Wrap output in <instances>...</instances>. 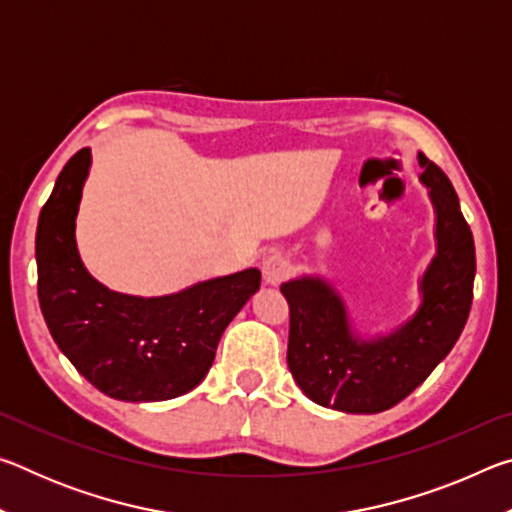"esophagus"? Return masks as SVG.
Wrapping results in <instances>:
<instances>
[{
  "label": "esophagus",
  "instance_id": "34e87169",
  "mask_svg": "<svg viewBox=\"0 0 512 512\" xmlns=\"http://www.w3.org/2000/svg\"><path fill=\"white\" fill-rule=\"evenodd\" d=\"M262 273H264V280L268 284H280L282 280H287L291 273L289 257L282 253H271L262 262Z\"/></svg>",
  "mask_w": 512,
  "mask_h": 512
}]
</instances>
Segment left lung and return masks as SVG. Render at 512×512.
Listing matches in <instances>:
<instances>
[{"label":"left lung","instance_id":"left-lung-1","mask_svg":"<svg viewBox=\"0 0 512 512\" xmlns=\"http://www.w3.org/2000/svg\"><path fill=\"white\" fill-rule=\"evenodd\" d=\"M420 167L436 210V257L422 275L413 318L366 341L352 332L341 296L325 280L298 277L280 287L289 302V370L302 393L327 409L379 413L402 402L447 357L470 316L472 230L443 169L427 155Z\"/></svg>","mask_w":512,"mask_h":512}]
</instances>
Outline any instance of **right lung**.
Instances as JSON below:
<instances>
[{
    "label": "right lung",
    "mask_w": 512,
    "mask_h": 512,
    "mask_svg": "<svg viewBox=\"0 0 512 512\" xmlns=\"http://www.w3.org/2000/svg\"><path fill=\"white\" fill-rule=\"evenodd\" d=\"M90 162V149L74 153L40 212L42 316L60 352L103 395L121 402L173 400L205 379L221 334L259 289L262 273L246 268L160 298L106 289L85 271L74 237Z\"/></svg>",
    "instance_id": "obj_1"
}]
</instances>
